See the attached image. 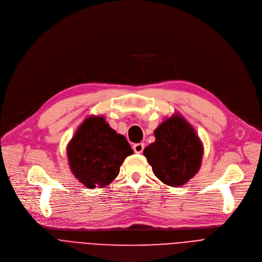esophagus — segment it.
<instances>
[{
    "instance_id": "1",
    "label": "esophagus",
    "mask_w": 262,
    "mask_h": 262,
    "mask_svg": "<svg viewBox=\"0 0 262 262\" xmlns=\"http://www.w3.org/2000/svg\"><path fill=\"white\" fill-rule=\"evenodd\" d=\"M143 148H144V144L143 143H136V144L133 145V150L136 154H141L143 151Z\"/></svg>"
}]
</instances>
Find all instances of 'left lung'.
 <instances>
[{"label": "left lung", "instance_id": "obj_1", "mask_svg": "<svg viewBox=\"0 0 262 262\" xmlns=\"http://www.w3.org/2000/svg\"><path fill=\"white\" fill-rule=\"evenodd\" d=\"M154 134L155 142L143 150L154 174L171 187L185 185L202 162L203 145L194 128L180 114H173Z\"/></svg>", "mask_w": 262, "mask_h": 262}]
</instances>
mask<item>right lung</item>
Returning <instances> with one entry per match:
<instances>
[{
	"instance_id": "1",
	"label": "right lung",
	"mask_w": 262,
	"mask_h": 262,
	"mask_svg": "<svg viewBox=\"0 0 262 262\" xmlns=\"http://www.w3.org/2000/svg\"><path fill=\"white\" fill-rule=\"evenodd\" d=\"M132 154L125 136L112 129L102 116L86 118L67 146L72 173L90 189L110 185L126 157Z\"/></svg>"
}]
</instances>
